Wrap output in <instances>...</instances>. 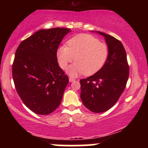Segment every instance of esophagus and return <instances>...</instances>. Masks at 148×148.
Returning <instances> with one entry per match:
<instances>
[{"instance_id": "obj_1", "label": "esophagus", "mask_w": 148, "mask_h": 148, "mask_svg": "<svg viewBox=\"0 0 148 148\" xmlns=\"http://www.w3.org/2000/svg\"><path fill=\"white\" fill-rule=\"evenodd\" d=\"M69 82H74V81H75V79H73V78L69 77Z\"/></svg>"}]
</instances>
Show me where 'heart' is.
I'll list each match as a JSON object with an SVG mask.
<instances>
[{
    "label": "heart",
    "instance_id": "b5f03b06",
    "mask_svg": "<svg viewBox=\"0 0 148 148\" xmlns=\"http://www.w3.org/2000/svg\"><path fill=\"white\" fill-rule=\"evenodd\" d=\"M67 46L59 47L56 51L58 62L62 69H66L74 60L76 62L69 69L71 76L85 72L90 75L99 71L106 62L108 54L107 45L88 34H79L67 42Z\"/></svg>",
    "mask_w": 148,
    "mask_h": 148
}]
</instances>
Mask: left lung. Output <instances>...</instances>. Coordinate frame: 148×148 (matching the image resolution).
I'll return each mask as SVG.
<instances>
[{
    "label": "left lung",
    "mask_w": 148,
    "mask_h": 148,
    "mask_svg": "<svg viewBox=\"0 0 148 148\" xmlns=\"http://www.w3.org/2000/svg\"><path fill=\"white\" fill-rule=\"evenodd\" d=\"M97 33L104 36L108 48V57L97 72L80 81L81 99L90 111L102 113L114 106L123 92L130 67L121 42L111 35Z\"/></svg>",
    "instance_id": "1"
}]
</instances>
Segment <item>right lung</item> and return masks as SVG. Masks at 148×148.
Segmentation results:
<instances>
[{
    "label": "right lung",
    "instance_id": "1",
    "mask_svg": "<svg viewBox=\"0 0 148 148\" xmlns=\"http://www.w3.org/2000/svg\"><path fill=\"white\" fill-rule=\"evenodd\" d=\"M69 28L40 30L18 45L12 64L16 92L34 113L48 115L60 104L68 76L58 63L56 51Z\"/></svg>",
    "mask_w": 148,
    "mask_h": 148
}]
</instances>
